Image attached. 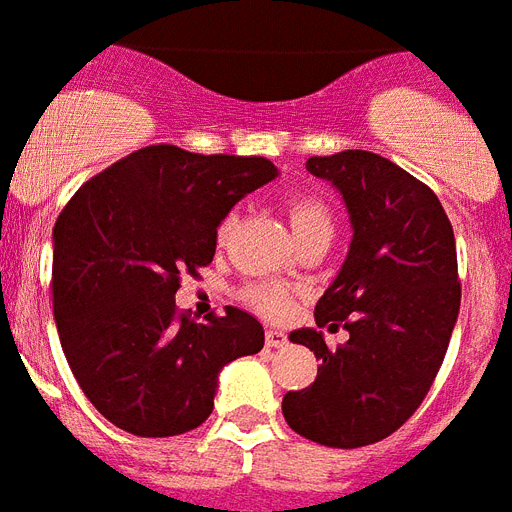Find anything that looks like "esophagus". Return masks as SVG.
Here are the masks:
<instances>
[{
  "instance_id": "1",
  "label": "esophagus",
  "mask_w": 512,
  "mask_h": 512,
  "mask_svg": "<svg viewBox=\"0 0 512 512\" xmlns=\"http://www.w3.org/2000/svg\"><path fill=\"white\" fill-rule=\"evenodd\" d=\"M287 342V335L279 332V329H268V332H265V345H268V348H284Z\"/></svg>"
}]
</instances>
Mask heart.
<instances>
[{
    "instance_id": "b5f03b06",
    "label": "heart",
    "mask_w": 512,
    "mask_h": 512,
    "mask_svg": "<svg viewBox=\"0 0 512 512\" xmlns=\"http://www.w3.org/2000/svg\"><path fill=\"white\" fill-rule=\"evenodd\" d=\"M287 215L289 223H292V231H295L297 241L308 239V236H316V233H329L332 236V212L321 199L316 196H292L287 201ZM236 217L228 215L223 217V223L217 228V236L220 241L228 239ZM244 303L257 311L265 319H281L287 316L289 305H292V295H289L287 287L281 284H252V287L244 289Z\"/></svg>"
}]
</instances>
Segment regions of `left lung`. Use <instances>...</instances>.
<instances>
[{
  "instance_id": "8db88e82",
  "label": "left lung",
  "mask_w": 512,
  "mask_h": 512,
  "mask_svg": "<svg viewBox=\"0 0 512 512\" xmlns=\"http://www.w3.org/2000/svg\"><path fill=\"white\" fill-rule=\"evenodd\" d=\"M348 207L353 239L337 279L316 303L319 327L348 329L335 350L316 329L292 342L321 358L316 380L289 390V428L316 444L356 449L404 425L428 396L460 313L454 231L441 201L372 151L311 156Z\"/></svg>"
}]
</instances>
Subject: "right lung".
<instances>
[{
	"mask_svg": "<svg viewBox=\"0 0 512 512\" xmlns=\"http://www.w3.org/2000/svg\"><path fill=\"white\" fill-rule=\"evenodd\" d=\"M279 175L263 156L148 146L79 188L52 231V308L79 388L132 436L199 428L217 374L263 350L255 316L225 308L196 324L177 311L185 273L212 263L217 225Z\"/></svg>",
	"mask_w": 512,
	"mask_h": 512,
	"instance_id": "add662e5",
	"label": "right lung"
}]
</instances>
